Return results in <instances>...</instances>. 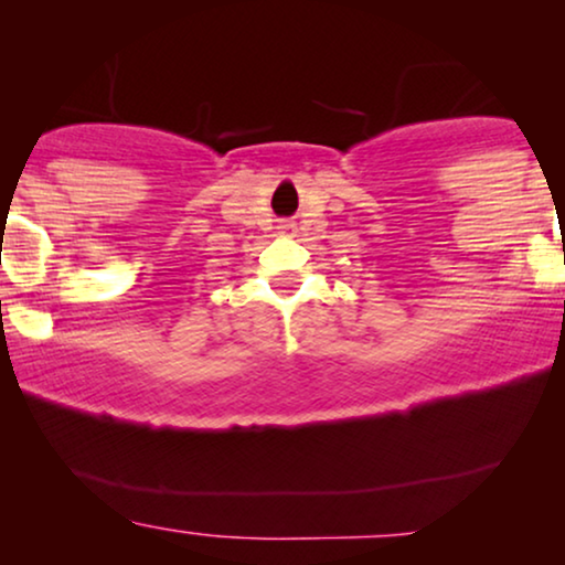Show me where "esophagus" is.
<instances>
[{
  "label": "esophagus",
  "mask_w": 565,
  "mask_h": 565,
  "mask_svg": "<svg viewBox=\"0 0 565 565\" xmlns=\"http://www.w3.org/2000/svg\"><path fill=\"white\" fill-rule=\"evenodd\" d=\"M277 231H280V236H296V223H290V221H282L280 226H277Z\"/></svg>",
  "instance_id": "34e87169"
}]
</instances>
